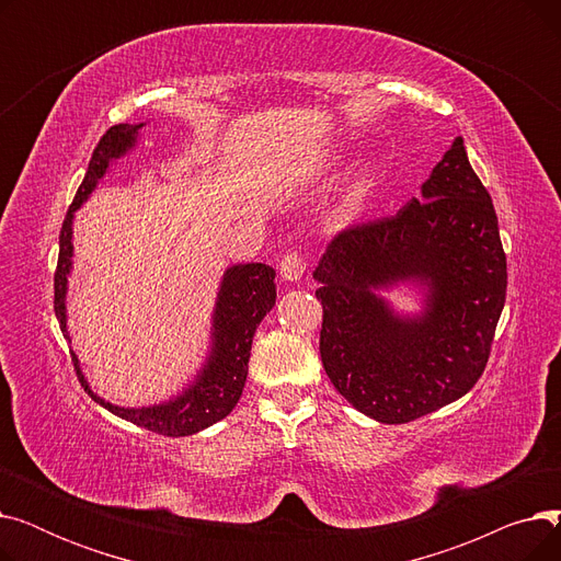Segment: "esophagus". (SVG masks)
<instances>
[{"instance_id":"34e87169","label":"esophagus","mask_w":561,"mask_h":561,"mask_svg":"<svg viewBox=\"0 0 561 561\" xmlns=\"http://www.w3.org/2000/svg\"><path fill=\"white\" fill-rule=\"evenodd\" d=\"M305 268H307L305 256L300 252H288L279 261V277L284 282H298L305 275Z\"/></svg>"}]
</instances>
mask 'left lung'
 <instances>
[{"instance_id": "obj_1", "label": "left lung", "mask_w": 561, "mask_h": 561, "mask_svg": "<svg viewBox=\"0 0 561 561\" xmlns=\"http://www.w3.org/2000/svg\"><path fill=\"white\" fill-rule=\"evenodd\" d=\"M313 279L322 366L362 414L400 425L473 389L505 307L507 256L463 140L396 216L336 233ZM400 280L424 286L421 314L400 317L376 296Z\"/></svg>"}]
</instances>
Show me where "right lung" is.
<instances>
[{
  "instance_id": "1",
  "label": "right lung",
  "mask_w": 561,
  "mask_h": 561,
  "mask_svg": "<svg viewBox=\"0 0 561 561\" xmlns=\"http://www.w3.org/2000/svg\"><path fill=\"white\" fill-rule=\"evenodd\" d=\"M145 125H115L98 142L88 163V172L75 195V202L66 214L61 236H58V263L54 273V311L64 336L68 334V275L72 271V220L79 206L91 197L98 182L108 172V165L125 157L136 145L138 131ZM277 288L275 271L265 263H239L225 271L216 298L211 322V350L202 370L180 396L150 407H117L93 393L85 375L79 368V359L72 352V364L83 391L100 402L111 414L121 416L138 427L163 436H188L222 421L239 402L245 379L252 339L263 316L275 307Z\"/></svg>"
}]
</instances>
